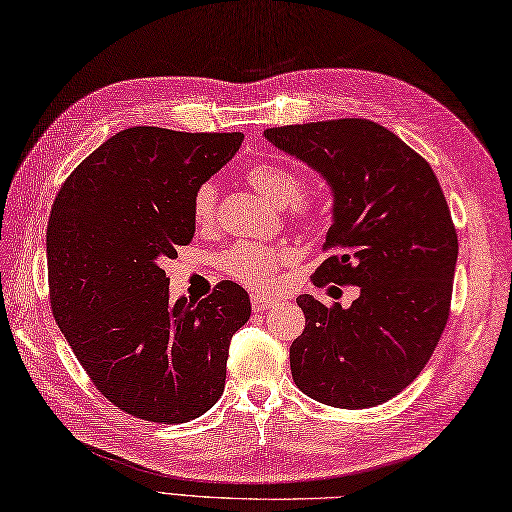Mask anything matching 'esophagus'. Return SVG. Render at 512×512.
<instances>
[{
  "instance_id": "esophagus-1",
  "label": "esophagus",
  "mask_w": 512,
  "mask_h": 512,
  "mask_svg": "<svg viewBox=\"0 0 512 512\" xmlns=\"http://www.w3.org/2000/svg\"><path fill=\"white\" fill-rule=\"evenodd\" d=\"M278 304L276 297H267V295H260V293H252V308L256 310H269Z\"/></svg>"
}]
</instances>
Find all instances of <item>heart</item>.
<instances>
[{"label": "heart", "instance_id": "b5f03b06", "mask_svg": "<svg viewBox=\"0 0 512 512\" xmlns=\"http://www.w3.org/2000/svg\"><path fill=\"white\" fill-rule=\"evenodd\" d=\"M245 180L254 191L263 195L269 204L291 206L293 217L304 226H317L328 215V199L319 191H304V178L297 171L278 165V162H258L245 171ZM193 219L197 226H208L215 219L217 186L213 182L199 184L193 193ZM289 256L282 249L239 241L221 254V267L232 278L247 286H267L273 280L278 265Z\"/></svg>", "mask_w": 512, "mask_h": 512}]
</instances>
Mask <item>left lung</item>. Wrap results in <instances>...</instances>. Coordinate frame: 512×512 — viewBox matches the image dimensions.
<instances>
[{"label": "left lung", "instance_id": "8db88e82", "mask_svg": "<svg viewBox=\"0 0 512 512\" xmlns=\"http://www.w3.org/2000/svg\"><path fill=\"white\" fill-rule=\"evenodd\" d=\"M332 186L330 256L315 286L354 284L350 308L299 295L306 328L291 345L297 389L336 408L378 406L426 367L450 319L458 236L432 167L369 119L265 130Z\"/></svg>", "mask_w": 512, "mask_h": 512}]
</instances>
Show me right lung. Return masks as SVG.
Returning <instances> with one entry per match:
<instances>
[{
  "instance_id": "obj_1",
  "label": "right lung",
  "mask_w": 512,
  "mask_h": 512,
  "mask_svg": "<svg viewBox=\"0 0 512 512\" xmlns=\"http://www.w3.org/2000/svg\"><path fill=\"white\" fill-rule=\"evenodd\" d=\"M241 143V132L121 130L54 199V319L97 391L132 417L191 421L226 386L230 339L252 313L247 291L226 280L199 302H171L162 260L191 243L193 193Z\"/></svg>"
}]
</instances>
